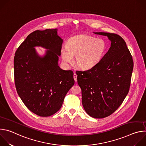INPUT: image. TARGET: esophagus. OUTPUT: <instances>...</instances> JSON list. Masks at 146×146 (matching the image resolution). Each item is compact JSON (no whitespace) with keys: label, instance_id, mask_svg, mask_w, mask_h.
Here are the masks:
<instances>
[{"label":"esophagus","instance_id":"esophagus-1","mask_svg":"<svg viewBox=\"0 0 146 146\" xmlns=\"http://www.w3.org/2000/svg\"><path fill=\"white\" fill-rule=\"evenodd\" d=\"M77 74H76V73H74V74H73V78H74V81H75V82H77Z\"/></svg>","mask_w":146,"mask_h":146}]
</instances>
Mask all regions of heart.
I'll return each instance as SVG.
<instances>
[{
  "instance_id": "obj_1",
  "label": "heart",
  "mask_w": 146,
  "mask_h": 146,
  "mask_svg": "<svg viewBox=\"0 0 146 146\" xmlns=\"http://www.w3.org/2000/svg\"><path fill=\"white\" fill-rule=\"evenodd\" d=\"M66 47L61 50V56L65 64H70L76 56V65L89 69L102 60L107 51V44L102 38L88 35H78L70 38Z\"/></svg>"
}]
</instances>
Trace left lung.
Returning a JSON list of instances; mask_svg holds the SVG:
<instances>
[{"label":"left lung","instance_id":"left-lung-1","mask_svg":"<svg viewBox=\"0 0 146 146\" xmlns=\"http://www.w3.org/2000/svg\"><path fill=\"white\" fill-rule=\"evenodd\" d=\"M94 33L108 36L111 46L96 65L87 70L77 71L76 74L85 111L93 118H103L113 114L128 94L133 61L120 36Z\"/></svg>","mask_w":146,"mask_h":146}]
</instances>
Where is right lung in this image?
I'll list each match as a JSON object with an SVG mask.
<instances>
[{
  "label": "right lung",
  "instance_id": "right-lung-1",
  "mask_svg": "<svg viewBox=\"0 0 146 146\" xmlns=\"http://www.w3.org/2000/svg\"><path fill=\"white\" fill-rule=\"evenodd\" d=\"M62 43L57 29L37 30L27 36L15 53L17 92L27 108L40 117L56 113L74 84L73 72L62 70L58 65ZM36 46L49 50L40 57L34 48Z\"/></svg>",
  "mask_w": 146,
  "mask_h": 146
}]
</instances>
